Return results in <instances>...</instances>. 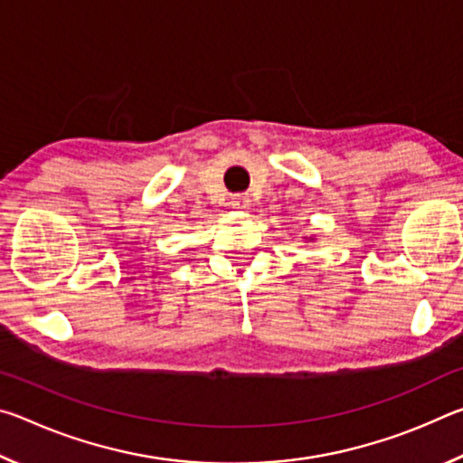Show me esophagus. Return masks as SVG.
I'll return each mask as SVG.
<instances>
[{"mask_svg":"<svg viewBox=\"0 0 463 463\" xmlns=\"http://www.w3.org/2000/svg\"><path fill=\"white\" fill-rule=\"evenodd\" d=\"M231 206L237 210H247L250 206V198L247 194H234L231 198Z\"/></svg>","mask_w":463,"mask_h":463,"instance_id":"34e87169","label":"esophagus"}]
</instances>
